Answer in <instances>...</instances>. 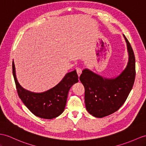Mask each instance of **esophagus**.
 <instances>
[{
  "label": "esophagus",
  "instance_id": "34e87169",
  "mask_svg": "<svg viewBox=\"0 0 146 146\" xmlns=\"http://www.w3.org/2000/svg\"><path fill=\"white\" fill-rule=\"evenodd\" d=\"M76 71H77V73L78 76L80 77V74H82V69L80 68H77L76 69Z\"/></svg>",
  "mask_w": 146,
  "mask_h": 146
}]
</instances>
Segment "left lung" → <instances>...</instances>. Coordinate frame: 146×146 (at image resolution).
Returning <instances> with one entry per match:
<instances>
[{
	"label": "left lung",
	"instance_id": "left-lung-1",
	"mask_svg": "<svg viewBox=\"0 0 146 146\" xmlns=\"http://www.w3.org/2000/svg\"><path fill=\"white\" fill-rule=\"evenodd\" d=\"M128 52L126 67L118 76L106 78L88 69H84L79 79L85 88V104L87 111L93 116L103 118L119 110L132 89L136 76L135 57L126 36Z\"/></svg>",
	"mask_w": 146,
	"mask_h": 146
}]
</instances>
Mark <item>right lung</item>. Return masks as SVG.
<instances>
[{
    "label": "right lung",
    "mask_w": 146,
    "mask_h": 146,
    "mask_svg": "<svg viewBox=\"0 0 146 146\" xmlns=\"http://www.w3.org/2000/svg\"><path fill=\"white\" fill-rule=\"evenodd\" d=\"M13 76L20 98L30 111L39 118L51 119L61 115L66 105L67 95L70 88L78 82L76 70L67 73L56 86L41 93L25 89L18 82L15 64L12 62Z\"/></svg>",
    "instance_id": "obj_1"
}]
</instances>
